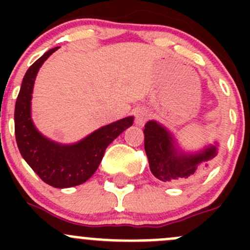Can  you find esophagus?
<instances>
[{
  "instance_id": "1",
  "label": "esophagus",
  "mask_w": 250,
  "mask_h": 250,
  "mask_svg": "<svg viewBox=\"0 0 250 250\" xmlns=\"http://www.w3.org/2000/svg\"><path fill=\"white\" fill-rule=\"evenodd\" d=\"M134 115H135V123L138 125H144V123L148 120V111L144 107H139L134 111Z\"/></svg>"
}]
</instances>
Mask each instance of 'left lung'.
<instances>
[{
  "label": "left lung",
  "mask_w": 250,
  "mask_h": 250,
  "mask_svg": "<svg viewBox=\"0 0 250 250\" xmlns=\"http://www.w3.org/2000/svg\"><path fill=\"white\" fill-rule=\"evenodd\" d=\"M144 135L151 173L168 184L190 183L200 178L218 155V144L208 145L200 152H183L173 135L156 121L146 123Z\"/></svg>",
  "instance_id": "8db88e82"
}]
</instances>
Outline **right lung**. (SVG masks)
I'll list each match as a JSON object with an SVG mask.
<instances>
[{"instance_id":"obj_1","label":"right lung","mask_w":250,"mask_h":250,"mask_svg":"<svg viewBox=\"0 0 250 250\" xmlns=\"http://www.w3.org/2000/svg\"><path fill=\"white\" fill-rule=\"evenodd\" d=\"M57 49L44 53L22 78L14 110V130L20 153L32 170L48 185L65 188L81 185L95 173L107 146L133 125L134 117L104 125L72 145H62L43 137L31 120L32 89L40 67Z\"/></svg>"}]
</instances>
